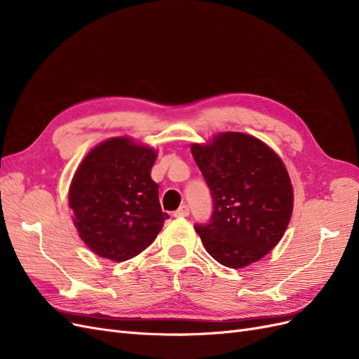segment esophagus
Wrapping results in <instances>:
<instances>
[{"mask_svg":"<svg viewBox=\"0 0 359 359\" xmlns=\"http://www.w3.org/2000/svg\"><path fill=\"white\" fill-rule=\"evenodd\" d=\"M190 214V208H189V205H182V206H180V208L173 212V215L175 217H187Z\"/></svg>","mask_w":359,"mask_h":359,"instance_id":"1","label":"esophagus"}]
</instances>
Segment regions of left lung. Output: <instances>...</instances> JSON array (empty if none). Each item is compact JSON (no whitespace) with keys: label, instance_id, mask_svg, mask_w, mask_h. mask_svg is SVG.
<instances>
[{"label":"left lung","instance_id":"1","mask_svg":"<svg viewBox=\"0 0 359 359\" xmlns=\"http://www.w3.org/2000/svg\"><path fill=\"white\" fill-rule=\"evenodd\" d=\"M191 154L211 191L208 223L194 229L217 262L244 268L262 259L289 224L293 193L283 161L259 139L223 133Z\"/></svg>","mask_w":359,"mask_h":359}]
</instances>
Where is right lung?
Wrapping results in <instances>:
<instances>
[{
	"mask_svg": "<svg viewBox=\"0 0 359 359\" xmlns=\"http://www.w3.org/2000/svg\"><path fill=\"white\" fill-rule=\"evenodd\" d=\"M156 151L114 137L95 147L74 173L69 193L74 226L95 255L124 262L151 245L169 219L151 180Z\"/></svg>",
	"mask_w": 359,
	"mask_h": 359,
	"instance_id": "add662e5",
	"label": "right lung"
}]
</instances>
